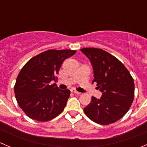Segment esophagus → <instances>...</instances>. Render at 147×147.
Returning a JSON list of instances; mask_svg holds the SVG:
<instances>
[{
	"mask_svg": "<svg viewBox=\"0 0 147 147\" xmlns=\"http://www.w3.org/2000/svg\"><path fill=\"white\" fill-rule=\"evenodd\" d=\"M71 92H73V93H75V94H80V92H78L76 90H75V89H72V90H71Z\"/></svg>",
	"mask_w": 147,
	"mask_h": 147,
	"instance_id": "obj_1",
	"label": "esophagus"
}]
</instances>
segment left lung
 Segmentation results:
<instances>
[{
  "label": "left lung",
  "instance_id": "1",
  "mask_svg": "<svg viewBox=\"0 0 147 147\" xmlns=\"http://www.w3.org/2000/svg\"><path fill=\"white\" fill-rule=\"evenodd\" d=\"M81 51L91 61L92 82L102 92L100 99L92 97L84 112L92 121L102 124L115 123L127 114L134 97V79L117 57L105 50L85 47Z\"/></svg>",
  "mask_w": 147,
  "mask_h": 147
}]
</instances>
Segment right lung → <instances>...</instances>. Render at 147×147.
<instances>
[{
	"instance_id": "1",
	"label": "right lung",
	"mask_w": 147,
	"mask_h": 147,
	"mask_svg": "<svg viewBox=\"0 0 147 147\" xmlns=\"http://www.w3.org/2000/svg\"><path fill=\"white\" fill-rule=\"evenodd\" d=\"M76 50H48L32 57L16 79L14 92L19 107L30 119L47 121L64 110L70 95L69 90H59L57 75L65 59Z\"/></svg>"
}]
</instances>
